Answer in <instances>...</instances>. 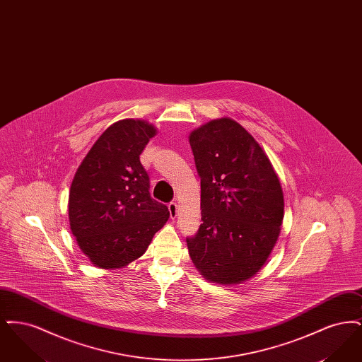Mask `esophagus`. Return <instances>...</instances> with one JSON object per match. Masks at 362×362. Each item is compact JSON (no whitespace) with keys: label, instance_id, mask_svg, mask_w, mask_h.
<instances>
[{"label":"esophagus","instance_id":"esophagus-1","mask_svg":"<svg viewBox=\"0 0 362 362\" xmlns=\"http://www.w3.org/2000/svg\"><path fill=\"white\" fill-rule=\"evenodd\" d=\"M168 210H170L171 218H175V217L177 216V205H176V202H171V204L168 205Z\"/></svg>","mask_w":362,"mask_h":362}]
</instances>
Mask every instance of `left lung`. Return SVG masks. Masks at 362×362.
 <instances>
[{"mask_svg": "<svg viewBox=\"0 0 362 362\" xmlns=\"http://www.w3.org/2000/svg\"><path fill=\"white\" fill-rule=\"evenodd\" d=\"M189 141L202 209L199 230L187 239L189 258L209 282L239 285L258 274L278 240L279 179L255 138L228 117L197 127Z\"/></svg>", "mask_w": 362, "mask_h": 362, "instance_id": "left-lung-1", "label": "left lung"}]
</instances>
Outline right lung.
I'll return each instance as SVG.
<instances>
[{
	"instance_id": "obj_1",
	"label": "right lung",
	"mask_w": 362,
	"mask_h": 362,
	"mask_svg": "<svg viewBox=\"0 0 362 362\" xmlns=\"http://www.w3.org/2000/svg\"><path fill=\"white\" fill-rule=\"evenodd\" d=\"M157 133L142 119L112 123L86 153L69 192L70 230L93 266L114 270L141 258L168 221L149 194L139 155Z\"/></svg>"
}]
</instances>
